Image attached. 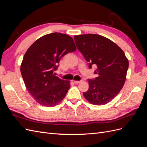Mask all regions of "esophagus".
<instances>
[{
	"mask_svg": "<svg viewBox=\"0 0 147 147\" xmlns=\"http://www.w3.org/2000/svg\"><path fill=\"white\" fill-rule=\"evenodd\" d=\"M83 82V80H80V81H74V83L75 84H78V83H81V82Z\"/></svg>",
	"mask_w": 147,
	"mask_h": 147,
	"instance_id": "obj_1",
	"label": "esophagus"
}]
</instances>
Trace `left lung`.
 Instances as JSON below:
<instances>
[{
	"label": "left lung",
	"mask_w": 147,
	"mask_h": 147,
	"mask_svg": "<svg viewBox=\"0 0 147 147\" xmlns=\"http://www.w3.org/2000/svg\"><path fill=\"white\" fill-rule=\"evenodd\" d=\"M78 50L89 63L96 64L98 77L88 79V90L83 96L96 105L107 104L116 97L126 81L129 61L124 51L110 39L97 34L75 35Z\"/></svg>",
	"instance_id": "8db88e82"
}]
</instances>
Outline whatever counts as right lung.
<instances>
[{"instance_id": "add662e5", "label": "right lung", "mask_w": 147, "mask_h": 147, "mask_svg": "<svg viewBox=\"0 0 147 147\" xmlns=\"http://www.w3.org/2000/svg\"><path fill=\"white\" fill-rule=\"evenodd\" d=\"M77 48L68 35L51 33L37 39L26 51L21 64L25 86L39 104L53 107L63 100L70 82L56 76L61 58Z\"/></svg>"}]
</instances>
